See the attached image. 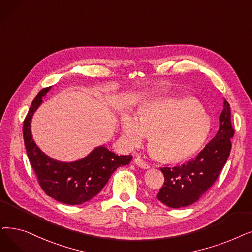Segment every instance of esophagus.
Wrapping results in <instances>:
<instances>
[{
    "label": "esophagus",
    "instance_id": "1",
    "mask_svg": "<svg viewBox=\"0 0 252 252\" xmlns=\"http://www.w3.org/2000/svg\"><path fill=\"white\" fill-rule=\"evenodd\" d=\"M134 162H135V165H137L138 167H140V168H142V169H148V168H149L148 163H146L143 159L140 158H135V159H134Z\"/></svg>",
    "mask_w": 252,
    "mask_h": 252
}]
</instances>
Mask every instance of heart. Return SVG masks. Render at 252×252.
Here are the masks:
<instances>
[{"instance_id": "obj_1", "label": "heart", "mask_w": 252, "mask_h": 252, "mask_svg": "<svg viewBox=\"0 0 252 252\" xmlns=\"http://www.w3.org/2000/svg\"><path fill=\"white\" fill-rule=\"evenodd\" d=\"M200 105L191 99H159L142 106L138 119L120 117L122 137L128 149H136L150 136L149 148L157 158L167 161L187 158L205 141L209 123Z\"/></svg>"}]
</instances>
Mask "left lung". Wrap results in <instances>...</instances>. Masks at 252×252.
<instances>
[{
  "instance_id": "8db88e82",
  "label": "left lung",
  "mask_w": 252,
  "mask_h": 252,
  "mask_svg": "<svg viewBox=\"0 0 252 252\" xmlns=\"http://www.w3.org/2000/svg\"><path fill=\"white\" fill-rule=\"evenodd\" d=\"M235 130L231 124V107L223 100L220 127L198 157L180 165L160 168L165 183L157 194L170 208H182L198 201L216 181L231 152Z\"/></svg>"
}]
</instances>
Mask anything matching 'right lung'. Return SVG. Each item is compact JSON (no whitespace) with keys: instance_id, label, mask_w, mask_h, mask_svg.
<instances>
[{"instance_id":"right-lung-1","label":"right lung","mask_w":252,"mask_h":252,"mask_svg":"<svg viewBox=\"0 0 252 252\" xmlns=\"http://www.w3.org/2000/svg\"><path fill=\"white\" fill-rule=\"evenodd\" d=\"M51 86L39 92L24 123L28 158L40 187L47 195L63 204L80 205L99 193L113 172L132 160V156H117L104 145L96 146L85 158L74 161L57 160L43 152L32 139L31 124Z\"/></svg>"}]
</instances>
